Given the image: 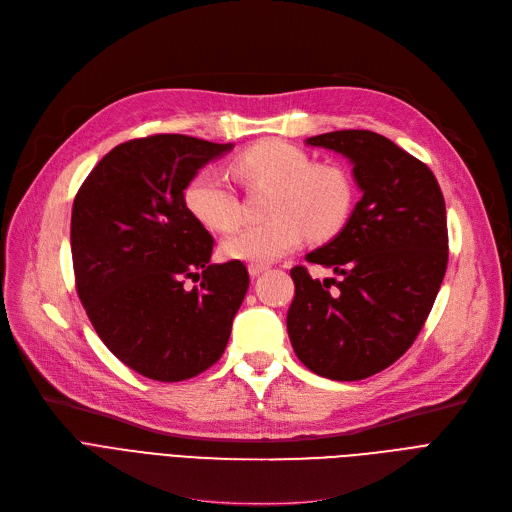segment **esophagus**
I'll list each match as a JSON object with an SVG mask.
<instances>
[{
  "label": "esophagus",
  "instance_id": "esophagus-1",
  "mask_svg": "<svg viewBox=\"0 0 512 512\" xmlns=\"http://www.w3.org/2000/svg\"><path fill=\"white\" fill-rule=\"evenodd\" d=\"M267 270V265H259V263H251L249 265V274H251V278H257L261 272H265Z\"/></svg>",
  "mask_w": 512,
  "mask_h": 512
}]
</instances>
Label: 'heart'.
I'll list each match as a JSON object with an SVG mask.
<instances>
[{
    "instance_id": "heart-1",
    "label": "heart",
    "mask_w": 512,
    "mask_h": 512,
    "mask_svg": "<svg viewBox=\"0 0 512 512\" xmlns=\"http://www.w3.org/2000/svg\"><path fill=\"white\" fill-rule=\"evenodd\" d=\"M232 172L249 186L274 188L270 222L245 226L224 238L226 259L272 263L297 249L305 234L313 240L334 236L351 213L355 186L334 164H313L309 153L284 141H261L232 159ZM186 211L213 232L238 224V199L218 170H199L182 191Z\"/></svg>"
}]
</instances>
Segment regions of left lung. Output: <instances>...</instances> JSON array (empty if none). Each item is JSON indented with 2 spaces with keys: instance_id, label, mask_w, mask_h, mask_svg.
<instances>
[{
  "instance_id": "8db88e82",
  "label": "left lung",
  "mask_w": 512,
  "mask_h": 512,
  "mask_svg": "<svg viewBox=\"0 0 512 512\" xmlns=\"http://www.w3.org/2000/svg\"><path fill=\"white\" fill-rule=\"evenodd\" d=\"M305 143L351 161L363 197L342 230L305 255L338 280L290 270L286 328L305 367L355 382L405 355L432 311L448 263L446 205L432 170L378 132L334 130Z\"/></svg>"
}]
</instances>
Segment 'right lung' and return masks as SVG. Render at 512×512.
Masks as SVG:
<instances>
[{
	"mask_svg": "<svg viewBox=\"0 0 512 512\" xmlns=\"http://www.w3.org/2000/svg\"><path fill=\"white\" fill-rule=\"evenodd\" d=\"M234 145L155 134L107 153L76 193L70 245L80 303L103 344L157 382L224 353L247 294L240 261L209 263L213 238L186 211V182ZM200 284L188 289L185 278Z\"/></svg>",
	"mask_w": 512,
	"mask_h": 512,
	"instance_id": "obj_1",
	"label": "right lung"
}]
</instances>
